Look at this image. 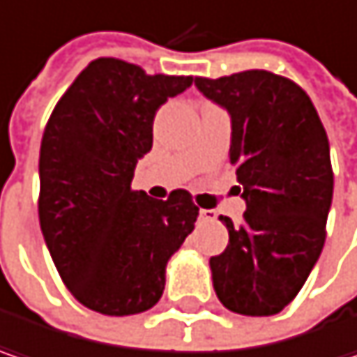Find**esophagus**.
Segmentation results:
<instances>
[{
    "instance_id": "34e87169",
    "label": "esophagus",
    "mask_w": 357,
    "mask_h": 357,
    "mask_svg": "<svg viewBox=\"0 0 357 357\" xmlns=\"http://www.w3.org/2000/svg\"><path fill=\"white\" fill-rule=\"evenodd\" d=\"M200 218H202V220H206V222H212V220H216V212L206 211V208H200Z\"/></svg>"
}]
</instances>
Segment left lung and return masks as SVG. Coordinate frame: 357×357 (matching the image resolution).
Masks as SVG:
<instances>
[{
  "label": "left lung",
  "instance_id": "1",
  "mask_svg": "<svg viewBox=\"0 0 357 357\" xmlns=\"http://www.w3.org/2000/svg\"><path fill=\"white\" fill-rule=\"evenodd\" d=\"M231 114V163L247 204L229 216V245L211 257L218 301L233 312L270 317L294 301L325 245L333 169L323 122L307 91L264 69L196 77Z\"/></svg>",
  "mask_w": 357,
  "mask_h": 357
}]
</instances>
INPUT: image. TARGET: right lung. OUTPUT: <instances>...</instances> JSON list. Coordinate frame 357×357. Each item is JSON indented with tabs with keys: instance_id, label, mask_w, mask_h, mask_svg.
I'll return each instance as SVG.
<instances>
[{
	"instance_id": "obj_1",
	"label": "right lung",
	"mask_w": 357,
	"mask_h": 357,
	"mask_svg": "<svg viewBox=\"0 0 357 357\" xmlns=\"http://www.w3.org/2000/svg\"><path fill=\"white\" fill-rule=\"evenodd\" d=\"M192 75H146L139 65L91 61L50 114L40 143L38 218L69 292L102 314H139L165 288V266L194 231L188 190L155 200L130 188L153 146V118Z\"/></svg>"
}]
</instances>
